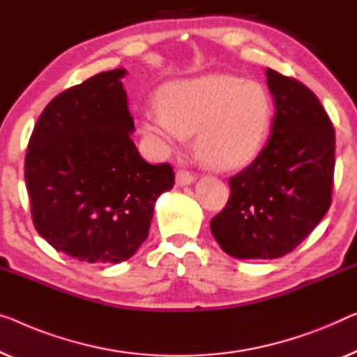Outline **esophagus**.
I'll use <instances>...</instances> for the list:
<instances>
[{"label":"esophagus","instance_id":"34e87169","mask_svg":"<svg viewBox=\"0 0 357 357\" xmlns=\"http://www.w3.org/2000/svg\"><path fill=\"white\" fill-rule=\"evenodd\" d=\"M195 181V174L185 172V169H179L176 173V184L178 185H189Z\"/></svg>","mask_w":357,"mask_h":357}]
</instances>
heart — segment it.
Instances as JSON below:
<instances>
[{
  "mask_svg": "<svg viewBox=\"0 0 357 357\" xmlns=\"http://www.w3.org/2000/svg\"><path fill=\"white\" fill-rule=\"evenodd\" d=\"M157 107L142 112L139 130L158 151H179L197 132L202 160L225 172L252 163L273 123V102L261 84L226 73L167 83Z\"/></svg>",
  "mask_w": 357,
  "mask_h": 357,
  "instance_id": "b5f03b06",
  "label": "heart"
}]
</instances>
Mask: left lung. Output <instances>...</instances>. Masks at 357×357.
Masks as SVG:
<instances>
[{"mask_svg": "<svg viewBox=\"0 0 357 357\" xmlns=\"http://www.w3.org/2000/svg\"><path fill=\"white\" fill-rule=\"evenodd\" d=\"M275 114L252 165L229 179L231 197L210 222L220 247L238 259L290 253L321 222L332 202L335 130L316 94L268 68Z\"/></svg>", "mask_w": 357, "mask_h": 357, "instance_id": "left-lung-1", "label": "left lung"}]
</instances>
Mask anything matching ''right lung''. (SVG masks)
<instances>
[{
  "instance_id": "1",
  "label": "right lung",
  "mask_w": 357,
  "mask_h": 357,
  "mask_svg": "<svg viewBox=\"0 0 357 357\" xmlns=\"http://www.w3.org/2000/svg\"><path fill=\"white\" fill-rule=\"evenodd\" d=\"M125 68L98 73L56 96L31 132L25 183L40 236L84 263H120L149 236L153 205L173 188L168 163L137 152L121 83Z\"/></svg>"
}]
</instances>
